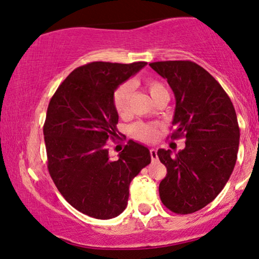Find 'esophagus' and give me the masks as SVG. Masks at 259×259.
I'll list each match as a JSON object with an SVG mask.
<instances>
[{
  "label": "esophagus",
  "instance_id": "obj_1",
  "mask_svg": "<svg viewBox=\"0 0 259 259\" xmlns=\"http://www.w3.org/2000/svg\"><path fill=\"white\" fill-rule=\"evenodd\" d=\"M150 154H151V159L152 161H155L158 159V154H157V150H154V148H151L150 150Z\"/></svg>",
  "mask_w": 259,
  "mask_h": 259
}]
</instances>
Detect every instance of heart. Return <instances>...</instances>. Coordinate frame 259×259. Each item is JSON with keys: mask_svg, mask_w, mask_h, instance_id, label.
Here are the masks:
<instances>
[{"mask_svg": "<svg viewBox=\"0 0 259 259\" xmlns=\"http://www.w3.org/2000/svg\"><path fill=\"white\" fill-rule=\"evenodd\" d=\"M144 86L150 92L151 97L154 98L155 95L162 91H166L161 82L154 79H145L143 81ZM131 95H132V83L122 82L113 92V106L119 114H126L130 108ZM131 133L134 138L141 141H154L158 137V127L152 123L138 122L131 127Z\"/></svg>", "mask_w": 259, "mask_h": 259, "instance_id": "obj_1", "label": "heart"}]
</instances>
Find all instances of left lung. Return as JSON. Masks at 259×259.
<instances>
[{
    "label": "left lung",
    "instance_id": "8db88e82",
    "mask_svg": "<svg viewBox=\"0 0 259 259\" xmlns=\"http://www.w3.org/2000/svg\"><path fill=\"white\" fill-rule=\"evenodd\" d=\"M150 66L175 93L171 139L185 138V148L176 155L169 150L158 151L167 168L159 196L175 213H193L221 193L236 165L239 126L235 107L218 81L196 62L158 61Z\"/></svg>",
    "mask_w": 259,
    "mask_h": 259
}]
</instances>
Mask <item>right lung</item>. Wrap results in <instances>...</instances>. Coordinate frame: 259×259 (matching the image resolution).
I'll use <instances>...</instances> for the list:
<instances>
[{
	"label": "right lung",
	"mask_w": 259,
	"mask_h": 259,
	"mask_svg": "<svg viewBox=\"0 0 259 259\" xmlns=\"http://www.w3.org/2000/svg\"><path fill=\"white\" fill-rule=\"evenodd\" d=\"M145 66L90 62L74 69L49 101L44 125L49 175L63 198L90 217L121 213L131 182L151 162L148 148L133 140L112 160L107 143L119 138L113 92Z\"/></svg>",
	"instance_id": "add662e5"
}]
</instances>
